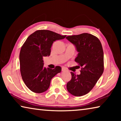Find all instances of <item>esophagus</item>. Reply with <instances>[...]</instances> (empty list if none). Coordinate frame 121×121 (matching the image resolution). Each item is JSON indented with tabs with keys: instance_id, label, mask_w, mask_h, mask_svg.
Returning a JSON list of instances; mask_svg holds the SVG:
<instances>
[{
	"instance_id": "1",
	"label": "esophagus",
	"mask_w": 121,
	"mask_h": 121,
	"mask_svg": "<svg viewBox=\"0 0 121 121\" xmlns=\"http://www.w3.org/2000/svg\"><path fill=\"white\" fill-rule=\"evenodd\" d=\"M62 71H67V69L65 68V67H62Z\"/></svg>"
}]
</instances>
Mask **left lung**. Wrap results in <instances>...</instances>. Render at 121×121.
I'll return each instance as SVG.
<instances>
[{"instance_id": "left-lung-1", "label": "left lung", "mask_w": 121, "mask_h": 121, "mask_svg": "<svg viewBox=\"0 0 121 121\" xmlns=\"http://www.w3.org/2000/svg\"><path fill=\"white\" fill-rule=\"evenodd\" d=\"M66 38L76 48L78 53L75 61L82 67L81 73L71 72V79L67 89L73 95H86L95 86L104 70V52L97 37L88 33L67 36Z\"/></svg>"}]
</instances>
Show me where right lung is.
Listing matches in <instances>:
<instances>
[{"mask_svg": "<svg viewBox=\"0 0 121 121\" xmlns=\"http://www.w3.org/2000/svg\"><path fill=\"white\" fill-rule=\"evenodd\" d=\"M65 36L50 30H37L28 37L21 47L20 72L24 83L31 91L37 93L46 91L51 79L61 72L60 66L53 69L44 67L43 59L50 55L53 42L64 39Z\"/></svg>", "mask_w": 121, "mask_h": 121, "instance_id": "add662e5", "label": "right lung"}]
</instances>
